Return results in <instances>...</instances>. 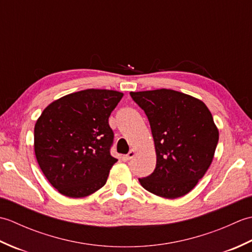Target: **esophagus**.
Returning <instances> with one entry per match:
<instances>
[{
	"label": "esophagus",
	"instance_id": "esophagus-1",
	"mask_svg": "<svg viewBox=\"0 0 252 252\" xmlns=\"http://www.w3.org/2000/svg\"><path fill=\"white\" fill-rule=\"evenodd\" d=\"M134 156H135V151H134V149H131V151H130L129 153H127L126 158H127V159H132Z\"/></svg>",
	"mask_w": 252,
	"mask_h": 252
}]
</instances>
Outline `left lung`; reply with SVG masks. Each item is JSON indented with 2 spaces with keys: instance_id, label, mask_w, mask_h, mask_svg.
I'll return each instance as SVG.
<instances>
[{
  "instance_id": "obj_1",
  "label": "left lung",
  "mask_w": 252,
  "mask_h": 252,
  "mask_svg": "<svg viewBox=\"0 0 252 252\" xmlns=\"http://www.w3.org/2000/svg\"><path fill=\"white\" fill-rule=\"evenodd\" d=\"M151 125L157 162L154 172L138 179L153 194L174 199L186 195L210 167L219 131L201 100L178 91L131 92Z\"/></svg>"
}]
</instances>
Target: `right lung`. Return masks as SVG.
I'll list each match as a JSON object with an SVG mask.
<instances>
[{
    "mask_svg": "<svg viewBox=\"0 0 252 252\" xmlns=\"http://www.w3.org/2000/svg\"><path fill=\"white\" fill-rule=\"evenodd\" d=\"M123 94L89 89L53 101L34 126L42 172L62 195L82 198L101 189L118 159L110 155L108 119Z\"/></svg>",
    "mask_w": 252,
    "mask_h": 252,
    "instance_id": "obj_1",
    "label": "right lung"
}]
</instances>
